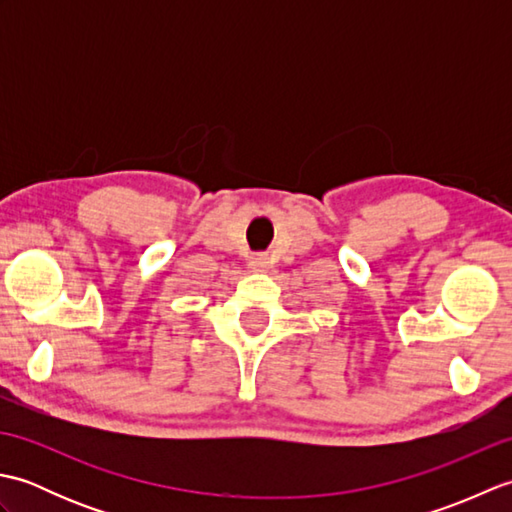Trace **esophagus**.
Returning <instances> with one entry per match:
<instances>
[{"label":"esophagus","instance_id":"obj_1","mask_svg":"<svg viewBox=\"0 0 512 512\" xmlns=\"http://www.w3.org/2000/svg\"><path fill=\"white\" fill-rule=\"evenodd\" d=\"M268 257L266 255H255V257H250V268L253 270H266L268 268Z\"/></svg>","mask_w":512,"mask_h":512}]
</instances>
